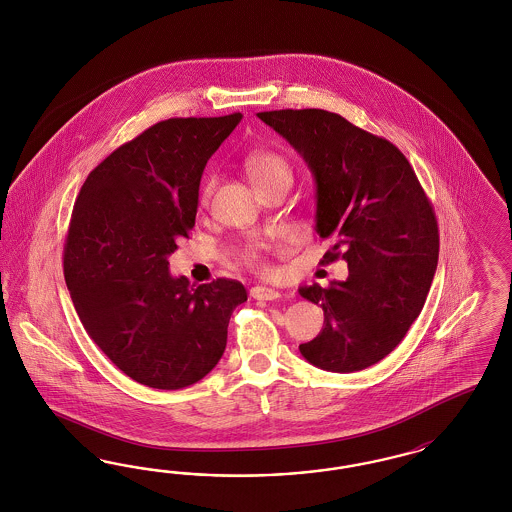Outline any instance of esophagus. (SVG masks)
I'll use <instances>...</instances> for the list:
<instances>
[{"instance_id": "1", "label": "esophagus", "mask_w": 512, "mask_h": 512, "mask_svg": "<svg viewBox=\"0 0 512 512\" xmlns=\"http://www.w3.org/2000/svg\"><path fill=\"white\" fill-rule=\"evenodd\" d=\"M249 295L255 300H276L282 297L280 291H276V289H272V287H263V285L253 287V289L249 291Z\"/></svg>"}]
</instances>
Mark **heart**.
<instances>
[{
    "label": "heart",
    "mask_w": 512,
    "mask_h": 512,
    "mask_svg": "<svg viewBox=\"0 0 512 512\" xmlns=\"http://www.w3.org/2000/svg\"><path fill=\"white\" fill-rule=\"evenodd\" d=\"M247 174L251 177L253 185L266 181L270 177L280 176V174H289V166L287 162L272 153V151H255L251 153L246 159ZM210 193V185L204 189V194ZM246 261L249 265L259 266V268H266L263 253L259 247H251L246 253Z\"/></svg>",
    "instance_id": "b5f03b06"
}]
</instances>
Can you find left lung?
I'll list each match as a JSON object with an SVG mask.
<instances>
[{"label": "left lung", "mask_w": 512, "mask_h": 512, "mask_svg": "<svg viewBox=\"0 0 512 512\" xmlns=\"http://www.w3.org/2000/svg\"><path fill=\"white\" fill-rule=\"evenodd\" d=\"M316 181V232L342 257L348 278L300 287L323 308L319 335L300 344L323 371H363L384 359L420 316L439 261V227L405 155L391 143L323 109L263 111Z\"/></svg>", "instance_id": "left-lung-1"}]
</instances>
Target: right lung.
I'll return each mask as SVG.
<instances>
[{"label": "right lung", "instance_id": "right-lung-1", "mask_svg": "<svg viewBox=\"0 0 512 512\" xmlns=\"http://www.w3.org/2000/svg\"><path fill=\"white\" fill-rule=\"evenodd\" d=\"M240 121L232 113L153 124L100 162L75 200L64 246L73 306L100 350L147 388L202 380L247 300L236 280L194 289L168 268L194 227L202 172Z\"/></svg>", "mask_w": 512, "mask_h": 512}]
</instances>
